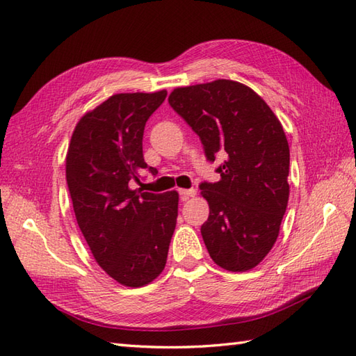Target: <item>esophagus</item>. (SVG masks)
<instances>
[{"instance_id": "esophagus-1", "label": "esophagus", "mask_w": 356, "mask_h": 356, "mask_svg": "<svg viewBox=\"0 0 356 356\" xmlns=\"http://www.w3.org/2000/svg\"><path fill=\"white\" fill-rule=\"evenodd\" d=\"M195 193H197V191H195L194 188H190V190H179L180 199H182V200H188L190 197H194Z\"/></svg>"}]
</instances>
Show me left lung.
I'll return each mask as SVG.
<instances>
[{"instance_id": "8db88e82", "label": "left lung", "mask_w": 356, "mask_h": 356, "mask_svg": "<svg viewBox=\"0 0 356 356\" xmlns=\"http://www.w3.org/2000/svg\"><path fill=\"white\" fill-rule=\"evenodd\" d=\"M168 102L202 140L218 182H202L209 217L200 232L218 266L245 272L274 246L289 200V145L254 90L229 79L176 88Z\"/></svg>"}]
</instances>
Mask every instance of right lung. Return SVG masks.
<instances>
[{"label": "right lung", "mask_w": 356, "mask_h": 356, "mask_svg": "<svg viewBox=\"0 0 356 356\" xmlns=\"http://www.w3.org/2000/svg\"><path fill=\"white\" fill-rule=\"evenodd\" d=\"M166 92L113 95L81 118L65 161V176L79 229L97 264L124 286L148 284L165 268L176 228L179 194L131 190L143 161L149 116Z\"/></svg>", "instance_id": "right-lung-1"}]
</instances>
